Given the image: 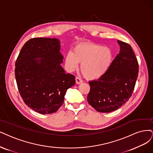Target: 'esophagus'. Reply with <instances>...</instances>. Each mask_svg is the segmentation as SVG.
<instances>
[{
    "instance_id": "obj_1",
    "label": "esophagus",
    "mask_w": 153,
    "mask_h": 153,
    "mask_svg": "<svg viewBox=\"0 0 153 153\" xmlns=\"http://www.w3.org/2000/svg\"><path fill=\"white\" fill-rule=\"evenodd\" d=\"M76 84H81V83L82 82V81L81 79H80L79 77H76Z\"/></svg>"
}]
</instances>
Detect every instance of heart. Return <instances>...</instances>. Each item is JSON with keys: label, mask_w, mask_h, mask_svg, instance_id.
Instances as JSON below:
<instances>
[{"label": "heart", "mask_w": 153, "mask_h": 153, "mask_svg": "<svg viewBox=\"0 0 153 153\" xmlns=\"http://www.w3.org/2000/svg\"><path fill=\"white\" fill-rule=\"evenodd\" d=\"M114 60V53L107 47L95 43H81L65 56L67 70L73 72L81 64V70L90 80H97L108 72Z\"/></svg>", "instance_id": "heart-1"}]
</instances>
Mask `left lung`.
Returning <instances> with one entry per match:
<instances>
[{
  "label": "left lung",
  "instance_id": "obj_1",
  "mask_svg": "<svg viewBox=\"0 0 153 153\" xmlns=\"http://www.w3.org/2000/svg\"><path fill=\"white\" fill-rule=\"evenodd\" d=\"M120 52L110 70L97 81H90L89 104L99 112L115 111L131 98L138 77L139 65L132 47L118 40Z\"/></svg>",
  "mask_w": 153,
  "mask_h": 153
}]
</instances>
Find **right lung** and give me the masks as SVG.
<instances>
[{
	"instance_id": "right-lung-1",
	"label": "right lung",
	"mask_w": 153,
	"mask_h": 153,
	"mask_svg": "<svg viewBox=\"0 0 153 153\" xmlns=\"http://www.w3.org/2000/svg\"><path fill=\"white\" fill-rule=\"evenodd\" d=\"M56 38H35L21 48L15 64V77L25 104L41 114H53L63 104L75 77L61 66L64 56Z\"/></svg>"
}]
</instances>
